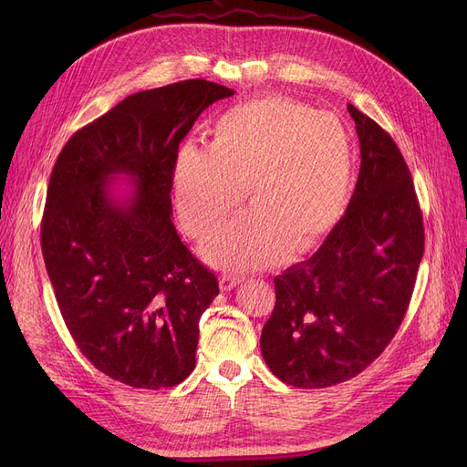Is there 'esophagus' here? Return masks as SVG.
<instances>
[{
  "label": "esophagus",
  "mask_w": 467,
  "mask_h": 467,
  "mask_svg": "<svg viewBox=\"0 0 467 467\" xmlns=\"http://www.w3.org/2000/svg\"><path fill=\"white\" fill-rule=\"evenodd\" d=\"M240 282H242V280H240V278H236V276L223 275V276L219 278V287L223 289V291H231V289H233V287H236Z\"/></svg>",
  "instance_id": "34e87169"
}]
</instances>
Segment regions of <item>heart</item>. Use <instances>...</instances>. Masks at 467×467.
<instances>
[{
    "mask_svg": "<svg viewBox=\"0 0 467 467\" xmlns=\"http://www.w3.org/2000/svg\"><path fill=\"white\" fill-rule=\"evenodd\" d=\"M352 185L345 122L287 96L231 106L215 119L210 145L182 143L171 166L178 215L196 238L212 233L248 187L250 210L202 246L204 259L225 271L316 250L345 215Z\"/></svg>",
    "mask_w": 467,
    "mask_h": 467,
    "instance_id": "obj_1",
    "label": "heart"
}]
</instances>
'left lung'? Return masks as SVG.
<instances>
[{
  "label": "left lung",
  "mask_w": 467,
  "mask_h": 467,
  "mask_svg": "<svg viewBox=\"0 0 467 467\" xmlns=\"http://www.w3.org/2000/svg\"><path fill=\"white\" fill-rule=\"evenodd\" d=\"M359 176L347 213L310 259L275 278L261 354L282 382L327 388L367 369L398 333L424 254V225L396 141L352 104Z\"/></svg>",
  "instance_id": "obj_1"
}]
</instances>
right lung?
Returning a JSON list of instances; mask_svg holds the SVG:
<instances>
[{
	"mask_svg": "<svg viewBox=\"0 0 467 467\" xmlns=\"http://www.w3.org/2000/svg\"><path fill=\"white\" fill-rule=\"evenodd\" d=\"M233 94L204 79L136 92L73 134L55 162L41 221L47 275L83 356L127 386L171 388L194 369L219 284L171 223V166L199 115Z\"/></svg>",
	"mask_w": 467,
	"mask_h": 467,
	"instance_id": "add662e5",
	"label": "right lung"
}]
</instances>
